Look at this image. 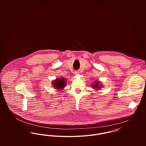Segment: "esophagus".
<instances>
[{
    "label": "esophagus",
    "mask_w": 146,
    "mask_h": 146,
    "mask_svg": "<svg viewBox=\"0 0 146 146\" xmlns=\"http://www.w3.org/2000/svg\"><path fill=\"white\" fill-rule=\"evenodd\" d=\"M75 75H79L80 74H79V72L76 71V72H75Z\"/></svg>",
    "instance_id": "34e87169"
}]
</instances>
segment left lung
Segmentation results:
<instances>
[{
  "label": "left lung",
  "mask_w": 146,
  "mask_h": 146,
  "mask_svg": "<svg viewBox=\"0 0 146 146\" xmlns=\"http://www.w3.org/2000/svg\"><path fill=\"white\" fill-rule=\"evenodd\" d=\"M100 84L99 83V82H96L95 84H93V88H95V89H100L101 88V87L102 86V85H100Z\"/></svg>",
  "instance_id": "8db88e82"
}]
</instances>
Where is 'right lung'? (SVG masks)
<instances>
[{"label": "right lung", "instance_id": "obj_1", "mask_svg": "<svg viewBox=\"0 0 146 146\" xmlns=\"http://www.w3.org/2000/svg\"><path fill=\"white\" fill-rule=\"evenodd\" d=\"M53 85L56 88V89H61L64 87V86L66 85L65 80L64 78H60L58 79H56L53 83Z\"/></svg>", "mask_w": 146, "mask_h": 146}]
</instances>
